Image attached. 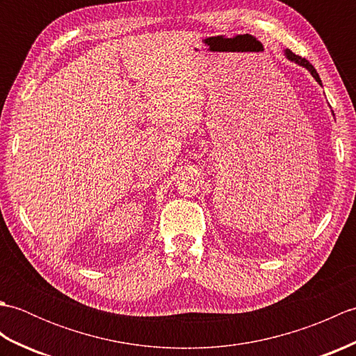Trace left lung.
Returning <instances> with one entry per match:
<instances>
[{"instance_id":"8db88e82","label":"left lung","mask_w":356,"mask_h":356,"mask_svg":"<svg viewBox=\"0 0 356 356\" xmlns=\"http://www.w3.org/2000/svg\"><path fill=\"white\" fill-rule=\"evenodd\" d=\"M284 56L289 59V61H292V63H295V64H298L300 67H303V69H306L309 73L312 74L314 76V79L318 82L320 86H323V82H321V79H320V74L316 73V70L314 69V65L307 61V59H305V58H301V56H298V55H295V53H292L289 49H286L284 50ZM332 115H334V111H332Z\"/></svg>"}]
</instances>
